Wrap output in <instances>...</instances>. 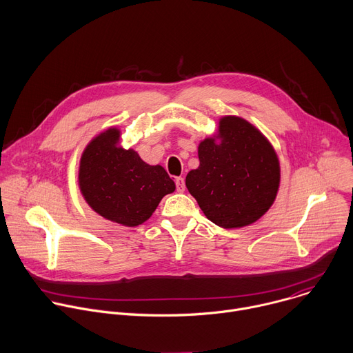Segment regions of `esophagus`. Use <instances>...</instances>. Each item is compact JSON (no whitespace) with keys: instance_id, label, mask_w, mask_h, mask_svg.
<instances>
[{"instance_id":"esophagus-1","label":"esophagus","mask_w":353,"mask_h":353,"mask_svg":"<svg viewBox=\"0 0 353 353\" xmlns=\"http://www.w3.org/2000/svg\"><path fill=\"white\" fill-rule=\"evenodd\" d=\"M174 183H176L177 191H179V192H184V190H185V181H184V179H183V177H176Z\"/></svg>"}]
</instances>
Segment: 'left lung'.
<instances>
[{
	"label": "left lung",
	"instance_id": "1",
	"mask_svg": "<svg viewBox=\"0 0 353 353\" xmlns=\"http://www.w3.org/2000/svg\"><path fill=\"white\" fill-rule=\"evenodd\" d=\"M219 137V144L213 139L199 144V166L187 174L185 185L210 221L244 227L274 202L280 163L266 137L241 117H223Z\"/></svg>",
	"mask_w": 353,
	"mask_h": 353
}]
</instances>
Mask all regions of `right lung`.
I'll return each instance as SVG.
<instances>
[{"instance_id": "right-lung-1", "label": "right lung", "mask_w": 353, "mask_h": 353, "mask_svg": "<svg viewBox=\"0 0 353 353\" xmlns=\"http://www.w3.org/2000/svg\"><path fill=\"white\" fill-rule=\"evenodd\" d=\"M117 141L119 130L109 129L87 145L80 161L79 184L98 214L134 227L148 220L176 185L162 166L145 163L136 151L117 147Z\"/></svg>"}]
</instances>
